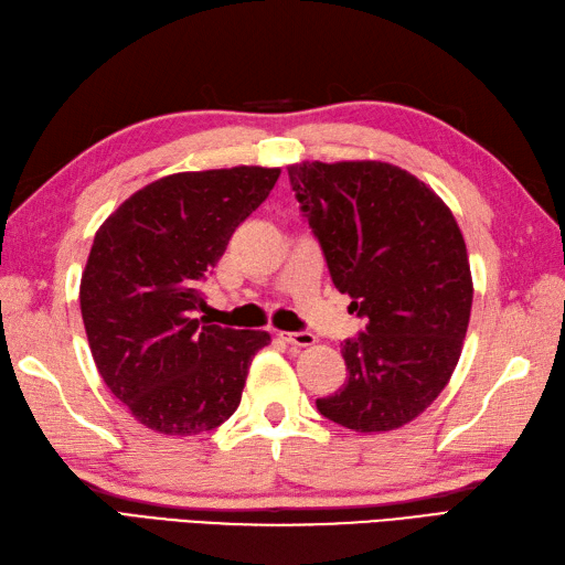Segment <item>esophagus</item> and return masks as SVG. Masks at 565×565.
Segmentation results:
<instances>
[{"label": "esophagus", "instance_id": "1", "mask_svg": "<svg viewBox=\"0 0 565 565\" xmlns=\"http://www.w3.org/2000/svg\"><path fill=\"white\" fill-rule=\"evenodd\" d=\"M286 344L291 347H298V349H306V347H312L318 339H315V334L310 332H281L279 334Z\"/></svg>", "mask_w": 565, "mask_h": 565}]
</instances>
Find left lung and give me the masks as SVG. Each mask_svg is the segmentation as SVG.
<instances>
[{
  "instance_id": "1",
  "label": "left lung",
  "mask_w": 565,
  "mask_h": 565,
  "mask_svg": "<svg viewBox=\"0 0 565 565\" xmlns=\"http://www.w3.org/2000/svg\"><path fill=\"white\" fill-rule=\"evenodd\" d=\"M298 202L365 332L342 347L347 383L318 409L356 433L414 422L450 383L469 327L471 269L440 196L385 161L288 166Z\"/></svg>"
}]
</instances>
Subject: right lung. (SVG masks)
I'll return each mask as SVG.
<instances>
[{
	"instance_id": "obj_1",
	"label": "right lung",
	"mask_w": 565,
	"mask_h": 565,
	"mask_svg": "<svg viewBox=\"0 0 565 565\" xmlns=\"http://www.w3.org/2000/svg\"><path fill=\"white\" fill-rule=\"evenodd\" d=\"M281 168L188 170L137 190L96 231L78 286L90 356L141 426L200 436L238 409L271 337L196 318L200 281Z\"/></svg>"
}]
</instances>
